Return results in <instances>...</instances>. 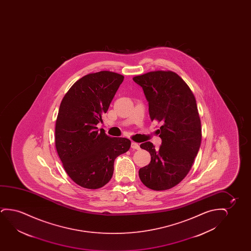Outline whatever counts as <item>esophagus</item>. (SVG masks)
<instances>
[{
  "label": "esophagus",
  "mask_w": 251,
  "mask_h": 251,
  "mask_svg": "<svg viewBox=\"0 0 251 251\" xmlns=\"http://www.w3.org/2000/svg\"><path fill=\"white\" fill-rule=\"evenodd\" d=\"M131 148H133V149H135V150H139L140 149V146L137 143H135V142H132L131 143Z\"/></svg>",
  "instance_id": "34e87169"
}]
</instances>
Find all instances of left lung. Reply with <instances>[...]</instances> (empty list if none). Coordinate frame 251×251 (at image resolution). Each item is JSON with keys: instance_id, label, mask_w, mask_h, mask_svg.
Wrapping results in <instances>:
<instances>
[{"instance_id": "8db88e82", "label": "left lung", "mask_w": 251, "mask_h": 251, "mask_svg": "<svg viewBox=\"0 0 251 251\" xmlns=\"http://www.w3.org/2000/svg\"><path fill=\"white\" fill-rule=\"evenodd\" d=\"M133 80L143 89L151 120L162 124L159 148L150 141L141 144L151 154V162L140 169L139 176L149 189H172L189 173L201 147L196 99L184 80L172 71L147 73Z\"/></svg>"}]
</instances>
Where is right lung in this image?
<instances>
[{"instance_id":"right-lung-1","label":"right lung","mask_w":251,"mask_h":251,"mask_svg":"<svg viewBox=\"0 0 251 251\" xmlns=\"http://www.w3.org/2000/svg\"><path fill=\"white\" fill-rule=\"evenodd\" d=\"M124 79L110 71L89 74L71 86L60 104L55 148L69 177L83 188L108 183L115 159L130 148L127 138L110 137L96 127Z\"/></svg>"}]
</instances>
